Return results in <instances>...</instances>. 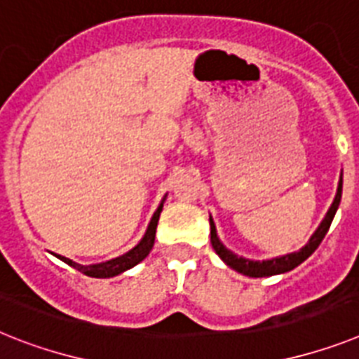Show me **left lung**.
<instances>
[{
	"mask_svg": "<svg viewBox=\"0 0 359 359\" xmlns=\"http://www.w3.org/2000/svg\"><path fill=\"white\" fill-rule=\"evenodd\" d=\"M341 191H343V176L339 177L336 198H334L332 205H330V209H328L325 220L321 222V226H319L318 231L313 233L312 238L308 240V244L304 245V248H301L299 251H295V253L284 255V257H277V259H271V260H262V262H260V260H250V259H244V257H238V255H235L233 251L227 250L226 245L222 244L218 235H216L215 222H212V218L209 216L212 248H215L216 255H218V257H220V259L229 266V268H233L235 271H238V273L242 275H248V277H271V275L286 273V271H290V269L297 268L301 262H304V260L313 253V251L318 250L319 244H321L323 238H325V235H327L328 229H330V224H332L334 216H336L339 201H341Z\"/></svg>",
	"mask_w": 359,
	"mask_h": 359,
	"instance_id": "1",
	"label": "left lung"
}]
</instances>
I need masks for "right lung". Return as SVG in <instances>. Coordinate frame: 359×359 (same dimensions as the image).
Instances as JSON below:
<instances>
[{
    "instance_id": "add662e5",
    "label": "right lung",
    "mask_w": 359,
    "mask_h": 359,
    "mask_svg": "<svg viewBox=\"0 0 359 359\" xmlns=\"http://www.w3.org/2000/svg\"><path fill=\"white\" fill-rule=\"evenodd\" d=\"M161 209H163V201L159 203L158 211L154 212L152 220H150V224H148V229L147 233H144L143 238H141V242H139L133 250H130L128 253L121 255V257H117V259L106 260V262H100V264L82 266L73 262L71 259L62 257V255H55V257H58V259L64 260L66 264H69L71 268L79 269V271H82V273L88 275V277H95V279H108V277H115V275L123 273V271H126V269L139 264V262H141L143 259H147V255L152 251L154 240H156V227H158V220H159V215H161Z\"/></svg>"
}]
</instances>
